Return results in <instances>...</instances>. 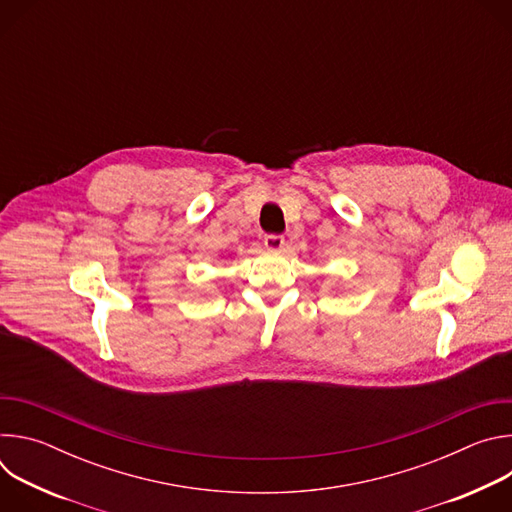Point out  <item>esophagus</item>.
Segmentation results:
<instances>
[{
	"mask_svg": "<svg viewBox=\"0 0 512 512\" xmlns=\"http://www.w3.org/2000/svg\"><path fill=\"white\" fill-rule=\"evenodd\" d=\"M263 245H265V249H269V251H281L283 245H285V239H283L281 235H265Z\"/></svg>",
	"mask_w": 512,
	"mask_h": 512,
	"instance_id": "1",
	"label": "esophagus"
}]
</instances>
